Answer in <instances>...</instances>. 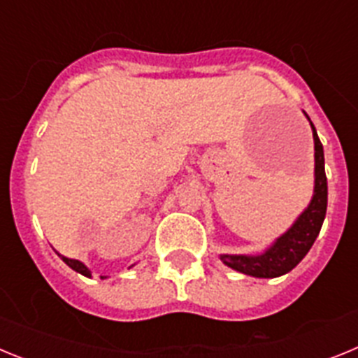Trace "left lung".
I'll return each mask as SVG.
<instances>
[{
    "instance_id": "8db88e82",
    "label": "left lung",
    "mask_w": 358,
    "mask_h": 358,
    "mask_svg": "<svg viewBox=\"0 0 358 358\" xmlns=\"http://www.w3.org/2000/svg\"><path fill=\"white\" fill-rule=\"evenodd\" d=\"M306 116V113H305ZM308 118V116H306ZM310 122V118H308ZM314 136V195L308 206L296 218V222L281 236H278L260 255H220L224 265L248 274L252 278H278L290 273L306 256L314 245L321 231L328 204V182L324 173V152L315 132L314 123L310 122Z\"/></svg>"
}]
</instances>
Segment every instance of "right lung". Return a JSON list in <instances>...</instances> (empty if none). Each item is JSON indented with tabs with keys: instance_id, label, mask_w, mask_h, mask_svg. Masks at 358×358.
<instances>
[{
	"instance_id": "right-lung-1",
	"label": "right lung",
	"mask_w": 358,
	"mask_h": 358,
	"mask_svg": "<svg viewBox=\"0 0 358 358\" xmlns=\"http://www.w3.org/2000/svg\"><path fill=\"white\" fill-rule=\"evenodd\" d=\"M57 255H59V252H57ZM59 256H61L62 262H64V264L68 265V267H71L73 271H77L78 274H82V276H85V278H91V271L87 267H85V265L82 264V262L73 260V258H66V256H62V255H59Z\"/></svg>"
}]
</instances>
